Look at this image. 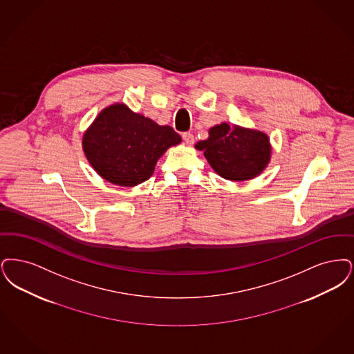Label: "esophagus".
Returning <instances> with one entry per match:
<instances>
[{"mask_svg":"<svg viewBox=\"0 0 354 354\" xmlns=\"http://www.w3.org/2000/svg\"><path fill=\"white\" fill-rule=\"evenodd\" d=\"M183 138H184V141L187 145H192V144L194 142V136H193V133H190V132H184V133H183Z\"/></svg>","mask_w":354,"mask_h":354,"instance_id":"esophagus-1","label":"esophagus"}]
</instances>
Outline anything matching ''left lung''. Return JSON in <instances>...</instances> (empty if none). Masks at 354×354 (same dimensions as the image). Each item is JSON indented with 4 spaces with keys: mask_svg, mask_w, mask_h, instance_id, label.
<instances>
[{
    "mask_svg": "<svg viewBox=\"0 0 354 354\" xmlns=\"http://www.w3.org/2000/svg\"><path fill=\"white\" fill-rule=\"evenodd\" d=\"M216 173L231 181H245L261 174L270 161L267 135L223 123L209 131V138L197 142Z\"/></svg>",
    "mask_w": 354,
    "mask_h": 354,
    "instance_id": "8db88e82",
    "label": "left lung"
}]
</instances>
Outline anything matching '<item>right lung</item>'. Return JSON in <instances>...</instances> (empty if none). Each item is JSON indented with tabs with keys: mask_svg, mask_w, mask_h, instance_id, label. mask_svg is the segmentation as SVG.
I'll list each match as a JSON object with an SVG mask.
<instances>
[{
	"mask_svg": "<svg viewBox=\"0 0 354 354\" xmlns=\"http://www.w3.org/2000/svg\"><path fill=\"white\" fill-rule=\"evenodd\" d=\"M181 141L169 125H158L124 104L103 109L84 133L87 160L103 178L120 186L147 181L157 160Z\"/></svg>",
	"mask_w": 354,
	"mask_h": 354,
	"instance_id": "1",
	"label": "right lung"
}]
</instances>
